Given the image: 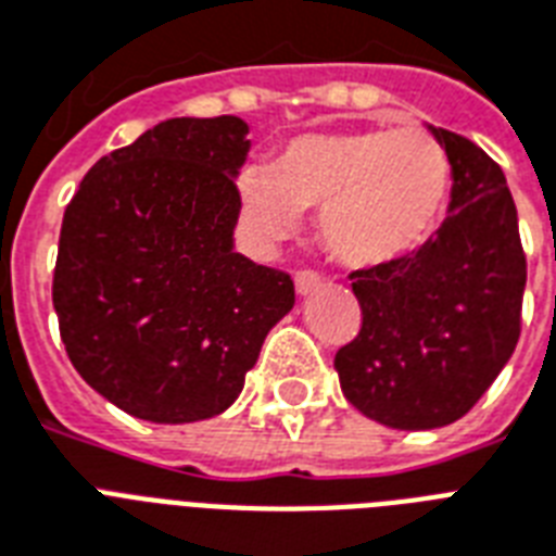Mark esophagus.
<instances>
[{
	"instance_id": "34e87169",
	"label": "esophagus",
	"mask_w": 556,
	"mask_h": 556,
	"mask_svg": "<svg viewBox=\"0 0 556 556\" xmlns=\"http://www.w3.org/2000/svg\"><path fill=\"white\" fill-rule=\"evenodd\" d=\"M294 286H296V294H312L314 288L323 286V277H320V274H317V270L303 268V270H296Z\"/></svg>"
}]
</instances>
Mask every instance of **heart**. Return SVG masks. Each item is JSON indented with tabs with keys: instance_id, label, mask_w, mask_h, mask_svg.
Masks as SVG:
<instances>
[{
	"instance_id": "1",
	"label": "heart",
	"mask_w": 556,
	"mask_h": 556,
	"mask_svg": "<svg viewBox=\"0 0 556 556\" xmlns=\"http://www.w3.org/2000/svg\"><path fill=\"white\" fill-rule=\"evenodd\" d=\"M453 167L427 129L308 132L277 152L274 164L239 169L242 218L260 242L277 244L300 227L303 210L331 256L375 268L413 253L444 213Z\"/></svg>"
}]
</instances>
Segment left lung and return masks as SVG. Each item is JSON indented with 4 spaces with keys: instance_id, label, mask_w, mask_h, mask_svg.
Listing matches in <instances>:
<instances>
[{
    "instance_id": "left-lung-1",
    "label": "left lung",
    "mask_w": 556,
    "mask_h": 556,
    "mask_svg": "<svg viewBox=\"0 0 556 556\" xmlns=\"http://www.w3.org/2000/svg\"><path fill=\"white\" fill-rule=\"evenodd\" d=\"M432 135L453 167L447 218L418 251L349 274L364 320L334 355L349 404L395 430L470 413L522 329L528 265L505 173L462 135Z\"/></svg>"
}]
</instances>
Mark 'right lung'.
<instances>
[{
    "label": "right lung",
    "instance_id": "right-lung-1",
    "mask_svg": "<svg viewBox=\"0 0 556 556\" xmlns=\"http://www.w3.org/2000/svg\"><path fill=\"white\" fill-rule=\"evenodd\" d=\"M248 124L173 117L103 155L60 227L54 312L94 392L155 424L225 413L294 279L233 251Z\"/></svg>",
    "mask_w": 556,
    "mask_h": 556
}]
</instances>
